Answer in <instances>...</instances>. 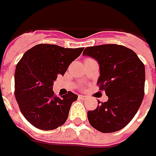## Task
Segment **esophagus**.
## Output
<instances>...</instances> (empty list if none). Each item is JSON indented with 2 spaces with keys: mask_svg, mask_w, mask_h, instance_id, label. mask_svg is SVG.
Segmentation results:
<instances>
[{
  "mask_svg": "<svg viewBox=\"0 0 156 156\" xmlns=\"http://www.w3.org/2000/svg\"><path fill=\"white\" fill-rule=\"evenodd\" d=\"M79 99L86 100L87 99V96H85V95H82V94H80V95H79Z\"/></svg>",
  "mask_w": 156,
  "mask_h": 156,
  "instance_id": "1",
  "label": "esophagus"
}]
</instances>
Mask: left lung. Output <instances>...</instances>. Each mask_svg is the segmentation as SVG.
I'll return each mask as SVG.
<instances>
[{
    "label": "left lung",
    "instance_id": "obj_1",
    "mask_svg": "<svg viewBox=\"0 0 156 156\" xmlns=\"http://www.w3.org/2000/svg\"><path fill=\"white\" fill-rule=\"evenodd\" d=\"M82 55L97 61V85L108 97L106 102H98L96 109L87 112L88 122L102 133L119 131L130 122L142 102L144 64L133 50L116 44L87 47Z\"/></svg>",
    "mask_w": 156,
    "mask_h": 156
}]
</instances>
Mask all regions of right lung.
Wrapping results in <instances>:
<instances>
[{"label":"right lung","mask_w":156,"mask_h":156,"mask_svg":"<svg viewBox=\"0 0 156 156\" xmlns=\"http://www.w3.org/2000/svg\"><path fill=\"white\" fill-rule=\"evenodd\" d=\"M83 49L38 44L27 50L17 63L15 99L22 115L35 128L52 130L67 121L70 107L78 96L69 92L59 98L54 94L53 85Z\"/></svg>","instance_id":"add662e5"}]
</instances>
